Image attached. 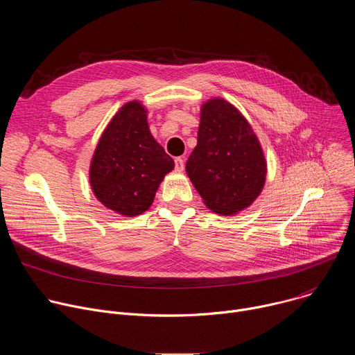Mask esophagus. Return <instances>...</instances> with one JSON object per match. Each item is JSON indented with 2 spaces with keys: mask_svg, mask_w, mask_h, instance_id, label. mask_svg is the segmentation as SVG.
<instances>
[{
  "mask_svg": "<svg viewBox=\"0 0 355 355\" xmlns=\"http://www.w3.org/2000/svg\"><path fill=\"white\" fill-rule=\"evenodd\" d=\"M175 170L180 171V173L184 170V159L182 157L175 159Z\"/></svg>",
  "mask_w": 355,
  "mask_h": 355,
  "instance_id": "esophagus-1",
  "label": "esophagus"
}]
</instances>
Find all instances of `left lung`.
<instances>
[{
  "label": "left lung",
  "instance_id": "obj_1",
  "mask_svg": "<svg viewBox=\"0 0 355 355\" xmlns=\"http://www.w3.org/2000/svg\"><path fill=\"white\" fill-rule=\"evenodd\" d=\"M185 170L207 208L223 216L248 208L267 178L260 140L240 111L223 98L202 105L198 143Z\"/></svg>",
  "mask_w": 355,
  "mask_h": 355
}]
</instances>
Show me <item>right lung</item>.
<instances>
[{
    "mask_svg": "<svg viewBox=\"0 0 355 355\" xmlns=\"http://www.w3.org/2000/svg\"><path fill=\"white\" fill-rule=\"evenodd\" d=\"M174 160L150 133L147 110L126 103L101 135L89 164V184L105 208L137 216L153 204Z\"/></svg>",
    "mask_w": 355,
    "mask_h": 355,
    "instance_id": "obj_1",
    "label": "right lung"
}]
</instances>
